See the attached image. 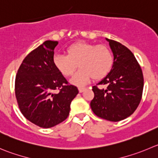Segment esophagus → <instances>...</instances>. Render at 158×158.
Wrapping results in <instances>:
<instances>
[{
	"label": "esophagus",
	"instance_id": "esophagus-1",
	"mask_svg": "<svg viewBox=\"0 0 158 158\" xmlns=\"http://www.w3.org/2000/svg\"><path fill=\"white\" fill-rule=\"evenodd\" d=\"M85 90V88H78V91H79V92L80 93H82Z\"/></svg>",
	"mask_w": 158,
	"mask_h": 158
}]
</instances>
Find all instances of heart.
Masks as SVG:
<instances>
[{"label":"heart","instance_id":"b5f03b06","mask_svg":"<svg viewBox=\"0 0 158 158\" xmlns=\"http://www.w3.org/2000/svg\"><path fill=\"white\" fill-rule=\"evenodd\" d=\"M67 55L55 54L54 66L64 76L70 77L78 67L80 70L70 80L71 84L83 86L91 81L106 77L113 64L112 51L106 45L78 42L68 46Z\"/></svg>","mask_w":158,"mask_h":158}]
</instances>
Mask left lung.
Returning <instances> with one entry per match:
<instances>
[{
    "label": "left lung",
    "instance_id": "obj_1",
    "mask_svg": "<svg viewBox=\"0 0 158 158\" xmlns=\"http://www.w3.org/2000/svg\"><path fill=\"white\" fill-rule=\"evenodd\" d=\"M114 56L110 72L93 86L94 98L91 108L97 116L112 122L121 121L131 115L140 102L143 89L141 67L133 52L125 46L106 39Z\"/></svg>",
    "mask_w": 158,
    "mask_h": 158
}]
</instances>
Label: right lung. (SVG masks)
I'll list each match as a JSON object with an SVG mask.
<instances>
[{"instance_id":"right-lung-1","label":"right lung","mask_w":158,"mask_h":158,"mask_svg":"<svg viewBox=\"0 0 158 158\" xmlns=\"http://www.w3.org/2000/svg\"><path fill=\"white\" fill-rule=\"evenodd\" d=\"M57 41L47 40L24 59L15 78V96L24 116L42 128H51L68 117L78 89L69 85L52 62ZM56 89L60 91L56 93Z\"/></svg>"}]
</instances>
